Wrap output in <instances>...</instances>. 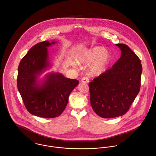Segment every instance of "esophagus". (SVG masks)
Instances as JSON below:
<instances>
[{
    "mask_svg": "<svg viewBox=\"0 0 156 156\" xmlns=\"http://www.w3.org/2000/svg\"><path fill=\"white\" fill-rule=\"evenodd\" d=\"M81 83H88L89 82V78H88L87 77L84 76V77H83V78L81 79Z\"/></svg>",
    "mask_w": 156,
    "mask_h": 156,
    "instance_id": "34e87169",
    "label": "esophagus"
}]
</instances>
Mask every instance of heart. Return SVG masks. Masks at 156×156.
Here are the masks:
<instances>
[{"label": "heart", "mask_w": 156, "mask_h": 156, "mask_svg": "<svg viewBox=\"0 0 156 156\" xmlns=\"http://www.w3.org/2000/svg\"><path fill=\"white\" fill-rule=\"evenodd\" d=\"M111 54L108 49L102 46H96L78 52L75 56L76 62H73V66L78 67L79 64H88L89 74L97 76L107 70Z\"/></svg>", "instance_id": "heart-1"}]
</instances>
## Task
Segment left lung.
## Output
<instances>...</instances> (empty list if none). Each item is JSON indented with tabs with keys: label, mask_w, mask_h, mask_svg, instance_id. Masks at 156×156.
<instances>
[{
	"label": "left lung",
	"mask_w": 156,
	"mask_h": 156,
	"mask_svg": "<svg viewBox=\"0 0 156 156\" xmlns=\"http://www.w3.org/2000/svg\"><path fill=\"white\" fill-rule=\"evenodd\" d=\"M121 56L112 68L89 84L90 104L103 118L122 116L139 94L142 72L141 62L124 44H116Z\"/></svg>",
	"instance_id": "1"
}]
</instances>
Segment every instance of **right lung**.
<instances>
[{
	"mask_svg": "<svg viewBox=\"0 0 156 156\" xmlns=\"http://www.w3.org/2000/svg\"><path fill=\"white\" fill-rule=\"evenodd\" d=\"M57 43H37L19 65L18 90L27 110L36 116L53 118L60 116L67 104L69 94L79 83L59 72L48 73L40 78L52 67L48 48Z\"/></svg>",
	"mask_w": 156,
	"mask_h": 156,
	"instance_id": "add662e5",
	"label": "right lung"
}]
</instances>
